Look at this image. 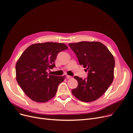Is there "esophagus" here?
<instances>
[{
  "label": "esophagus",
  "instance_id": "34e87169",
  "mask_svg": "<svg viewBox=\"0 0 133 133\" xmlns=\"http://www.w3.org/2000/svg\"><path fill=\"white\" fill-rule=\"evenodd\" d=\"M66 78H67V79H71V78H72V77L71 76H68V75H67V76H66Z\"/></svg>",
  "mask_w": 133,
  "mask_h": 133
}]
</instances>
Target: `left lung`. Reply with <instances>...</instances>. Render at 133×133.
<instances>
[{
	"mask_svg": "<svg viewBox=\"0 0 133 133\" xmlns=\"http://www.w3.org/2000/svg\"><path fill=\"white\" fill-rule=\"evenodd\" d=\"M68 45L77 55L80 65L88 72V77L84 79L74 77L78 84L72 93L84 102L95 101L105 93L112 83L114 57L106 46L99 42L82 41Z\"/></svg>",
	"mask_w": 133,
	"mask_h": 133,
	"instance_id": "8db88e82",
	"label": "left lung"
}]
</instances>
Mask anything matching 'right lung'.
<instances>
[{
  "label": "right lung",
  "instance_id": "right-lung-1",
  "mask_svg": "<svg viewBox=\"0 0 133 133\" xmlns=\"http://www.w3.org/2000/svg\"><path fill=\"white\" fill-rule=\"evenodd\" d=\"M67 49L64 43L45 42L32 44L22 53L16 63V80L31 99L44 103L55 96L65 76L49 75L47 70L55 67L57 54Z\"/></svg>",
  "mask_w": 133,
  "mask_h": 133
}]
</instances>
